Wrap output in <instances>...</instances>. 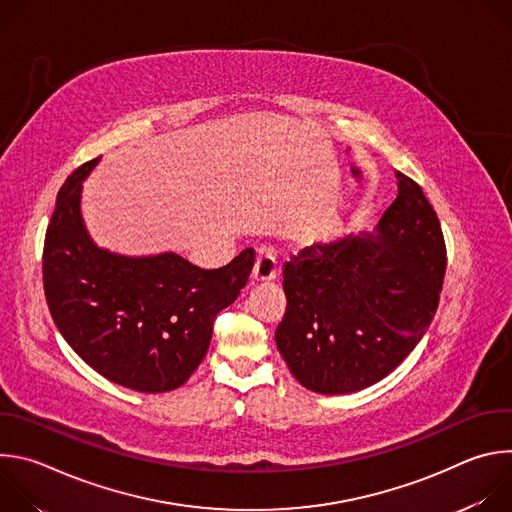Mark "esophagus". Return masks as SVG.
Masks as SVG:
<instances>
[{
  "instance_id": "esophagus-1",
  "label": "esophagus",
  "mask_w": 512,
  "mask_h": 512,
  "mask_svg": "<svg viewBox=\"0 0 512 512\" xmlns=\"http://www.w3.org/2000/svg\"><path fill=\"white\" fill-rule=\"evenodd\" d=\"M277 277V261L269 251H259L255 267H253V281H273Z\"/></svg>"
}]
</instances>
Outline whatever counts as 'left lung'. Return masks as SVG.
<instances>
[{"mask_svg":"<svg viewBox=\"0 0 512 512\" xmlns=\"http://www.w3.org/2000/svg\"><path fill=\"white\" fill-rule=\"evenodd\" d=\"M399 192L373 233L314 243L283 269L287 308L277 348L306 389H367L417 346L440 304L446 243L421 186Z\"/></svg>","mask_w":512,"mask_h":512,"instance_id":"obj_1","label":"left lung"}]
</instances>
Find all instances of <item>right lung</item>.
<instances>
[{
	"label": "right lung",
	"mask_w": 512,
	"mask_h": 512,
	"mask_svg": "<svg viewBox=\"0 0 512 512\" xmlns=\"http://www.w3.org/2000/svg\"><path fill=\"white\" fill-rule=\"evenodd\" d=\"M101 158L62 184L44 241V294L64 340L105 379L139 391L184 385L202 362L216 314L231 306L255 263L200 269L178 253L129 257L99 247L83 221V182Z\"/></svg>",
	"instance_id": "add662e5"
}]
</instances>
